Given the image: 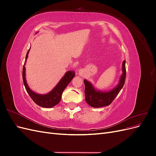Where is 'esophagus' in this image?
Here are the masks:
<instances>
[{"label": "esophagus", "instance_id": "obj_1", "mask_svg": "<svg viewBox=\"0 0 156 156\" xmlns=\"http://www.w3.org/2000/svg\"><path fill=\"white\" fill-rule=\"evenodd\" d=\"M83 73H84L83 69H80L79 70V72H78V75H81V76H82V75H83Z\"/></svg>", "mask_w": 156, "mask_h": 156}]
</instances>
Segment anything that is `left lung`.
<instances>
[{
  "mask_svg": "<svg viewBox=\"0 0 156 156\" xmlns=\"http://www.w3.org/2000/svg\"><path fill=\"white\" fill-rule=\"evenodd\" d=\"M122 73L117 85L108 91H101L94 87L93 84L87 79H84L85 100L88 104L92 107L98 108L109 105L123 88L126 76V60H124L122 66Z\"/></svg>",
  "mask_w": 156,
  "mask_h": 156,
  "instance_id": "left-lung-1",
  "label": "left lung"
}]
</instances>
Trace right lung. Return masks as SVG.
<instances>
[{"mask_svg": "<svg viewBox=\"0 0 156 156\" xmlns=\"http://www.w3.org/2000/svg\"><path fill=\"white\" fill-rule=\"evenodd\" d=\"M29 50L28 51L26 57H25V62L23 68V83H24L25 87L26 90L29 95L31 98L32 100L34 101L35 103L37 105H39L41 107L45 108H51L56 105H57L60 102L61 98H62V94L68 85V84L71 82L72 79L75 77V72H72V71H68L66 72L64 76L62 77L57 84L49 92L45 94H40L36 93L35 92L32 91L29 88V85L27 83L26 77H25V63L27 62V59L28 58V55L29 53Z\"/></svg>", "mask_w": 156, "mask_h": 156, "instance_id": "obj_1", "label": "right lung"}]
</instances>
